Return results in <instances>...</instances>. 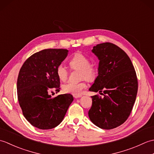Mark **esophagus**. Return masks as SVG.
I'll list each match as a JSON object with an SVG mask.
<instances>
[{
    "instance_id": "1",
    "label": "esophagus",
    "mask_w": 154,
    "mask_h": 154,
    "mask_svg": "<svg viewBox=\"0 0 154 154\" xmlns=\"http://www.w3.org/2000/svg\"><path fill=\"white\" fill-rule=\"evenodd\" d=\"M74 98H75V99H77V98H80L81 97V95H73Z\"/></svg>"
}]
</instances>
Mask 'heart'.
Here are the masks:
<instances>
[{
    "label": "heart",
    "instance_id": "obj_1",
    "mask_svg": "<svg viewBox=\"0 0 154 154\" xmlns=\"http://www.w3.org/2000/svg\"><path fill=\"white\" fill-rule=\"evenodd\" d=\"M69 66L73 70H80L79 75L81 79H85L89 81H94L97 76L96 67L91 64L90 60L87 56L81 52H76L69 60ZM56 74L59 79L65 81L67 79L69 72L63 65H59L56 68ZM87 87L85 80L79 83L68 82L63 85V92L73 95H80L82 91Z\"/></svg>",
    "mask_w": 154,
    "mask_h": 154
}]
</instances>
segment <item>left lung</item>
<instances>
[{"label": "left lung", "instance_id": "left-lung-1", "mask_svg": "<svg viewBox=\"0 0 154 154\" xmlns=\"http://www.w3.org/2000/svg\"><path fill=\"white\" fill-rule=\"evenodd\" d=\"M92 51L99 60V75L89 89L103 94L92 96L89 119L102 129L110 130L129 117L138 92V79L128 55L116 45L105 42Z\"/></svg>", "mask_w": 154, "mask_h": 154}]
</instances>
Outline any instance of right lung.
<instances>
[{
  "instance_id": "obj_1",
  "label": "right lung",
  "mask_w": 154,
  "mask_h": 154,
  "mask_svg": "<svg viewBox=\"0 0 154 154\" xmlns=\"http://www.w3.org/2000/svg\"><path fill=\"white\" fill-rule=\"evenodd\" d=\"M67 54L65 49H45L29 57L19 71L17 95L20 106L26 119L39 129H52L58 126L73 100L71 94L53 98L50 94L53 89L60 91L56 68Z\"/></svg>"
}]
</instances>
